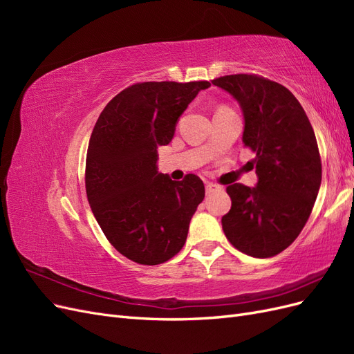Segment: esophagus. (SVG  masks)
I'll return each mask as SVG.
<instances>
[{
    "label": "esophagus",
    "instance_id": "34e87169",
    "mask_svg": "<svg viewBox=\"0 0 354 354\" xmlns=\"http://www.w3.org/2000/svg\"><path fill=\"white\" fill-rule=\"evenodd\" d=\"M218 189H220V186L214 185V183H209V181H207V183H205V190H207V194H211V192H214V190H218Z\"/></svg>",
    "mask_w": 354,
    "mask_h": 354
}]
</instances>
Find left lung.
Here are the masks:
<instances>
[{
	"label": "left lung",
	"instance_id": "obj_1",
	"mask_svg": "<svg viewBox=\"0 0 354 354\" xmlns=\"http://www.w3.org/2000/svg\"><path fill=\"white\" fill-rule=\"evenodd\" d=\"M229 93L243 115L242 142L255 153L254 187L227 186L230 211L221 226L241 252L269 259L303 230L322 181L316 136L303 106L283 85L257 75H226L212 81Z\"/></svg>",
	"mask_w": 354,
	"mask_h": 354
}]
</instances>
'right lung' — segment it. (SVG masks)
Listing matches in <instances>:
<instances>
[{"mask_svg": "<svg viewBox=\"0 0 354 354\" xmlns=\"http://www.w3.org/2000/svg\"><path fill=\"white\" fill-rule=\"evenodd\" d=\"M208 81L138 82L106 104L94 125L85 190L104 236L138 264L165 263L183 248L189 224L205 196L202 180L174 181L158 171V147Z\"/></svg>", "mask_w": 354, "mask_h": 354, "instance_id": "add662e5", "label": "right lung"}]
</instances>
